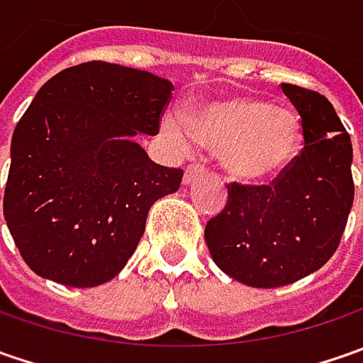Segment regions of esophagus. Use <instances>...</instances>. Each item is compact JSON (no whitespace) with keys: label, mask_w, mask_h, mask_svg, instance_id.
Returning a JSON list of instances; mask_svg holds the SVG:
<instances>
[{"label":"esophagus","mask_w":363,"mask_h":363,"mask_svg":"<svg viewBox=\"0 0 363 363\" xmlns=\"http://www.w3.org/2000/svg\"><path fill=\"white\" fill-rule=\"evenodd\" d=\"M200 175H203V165L202 163H191L186 167V172H184V184L189 186V184H194Z\"/></svg>","instance_id":"34e87169"}]
</instances>
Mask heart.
<instances>
[{
    "instance_id": "b5f03b06",
    "label": "heart",
    "mask_w": 363,
    "mask_h": 363,
    "mask_svg": "<svg viewBox=\"0 0 363 363\" xmlns=\"http://www.w3.org/2000/svg\"><path fill=\"white\" fill-rule=\"evenodd\" d=\"M160 131L177 155H189L196 145L222 151V167L240 184L279 177L299 155L303 139L297 117L250 96L203 105L188 119L169 113Z\"/></svg>"
}]
</instances>
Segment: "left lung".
Returning <instances> with one entry per match:
<instances>
[{"instance_id":"obj_1","label":"left lung","mask_w":363,"mask_h":363,"mask_svg":"<svg viewBox=\"0 0 363 363\" xmlns=\"http://www.w3.org/2000/svg\"><path fill=\"white\" fill-rule=\"evenodd\" d=\"M303 127V151L271 186H228V202L203 230L234 281L274 289L319 271L337 250L354 203L352 139L323 94L281 84Z\"/></svg>"}]
</instances>
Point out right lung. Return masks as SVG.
<instances>
[{
	"label": "right lung",
	"mask_w": 363,
	"mask_h": 363,
	"mask_svg": "<svg viewBox=\"0 0 363 363\" xmlns=\"http://www.w3.org/2000/svg\"><path fill=\"white\" fill-rule=\"evenodd\" d=\"M174 84L121 64L84 62L35 92L11 137L4 216L26 264L54 283L115 279L147 214L184 172L149 160L135 135H157Z\"/></svg>",
	"instance_id": "add662e5"
}]
</instances>
